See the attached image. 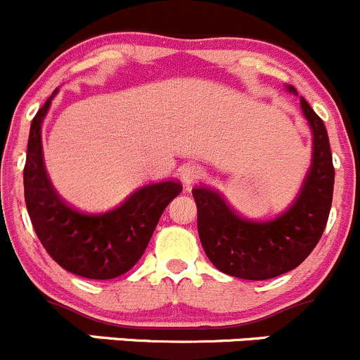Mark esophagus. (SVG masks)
Returning a JSON list of instances; mask_svg holds the SVG:
<instances>
[{
  "label": "esophagus",
  "instance_id": "obj_1",
  "mask_svg": "<svg viewBox=\"0 0 360 360\" xmlns=\"http://www.w3.org/2000/svg\"><path fill=\"white\" fill-rule=\"evenodd\" d=\"M202 176H203L202 169L197 165V163H186V165L181 167V170H179L181 181H183L186 186H188V184L195 183V181L202 179Z\"/></svg>",
  "mask_w": 360,
  "mask_h": 360
}]
</instances>
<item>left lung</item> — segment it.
<instances>
[{"instance_id":"8db88e82","label":"left lung","mask_w":360,"mask_h":360,"mask_svg":"<svg viewBox=\"0 0 360 360\" xmlns=\"http://www.w3.org/2000/svg\"><path fill=\"white\" fill-rule=\"evenodd\" d=\"M289 90L294 92L292 86ZM301 110L314 132L310 172L296 202L275 219L240 217L212 188H193L202 248L214 266L231 277L266 281L300 266L328 224L335 167L324 122L301 97Z\"/></svg>"}]
</instances>
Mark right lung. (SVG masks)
I'll list each match as a JSON object with an SVG mask.
<instances>
[{
  "label": "right lung",
  "instance_id": "right-lung-1",
  "mask_svg": "<svg viewBox=\"0 0 360 360\" xmlns=\"http://www.w3.org/2000/svg\"><path fill=\"white\" fill-rule=\"evenodd\" d=\"M52 97L36 112L29 130L24 197L32 228L64 270L96 281L120 277L141 259L160 216L181 193L183 184H148L108 212H85L69 205L53 190L43 165L41 123Z\"/></svg>",
  "mask_w": 360,
  "mask_h": 360
}]
</instances>
